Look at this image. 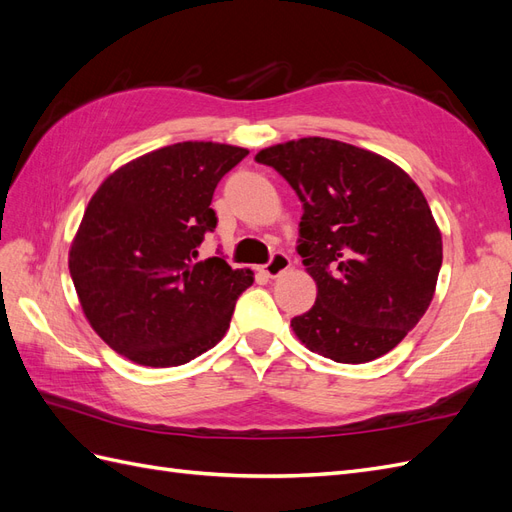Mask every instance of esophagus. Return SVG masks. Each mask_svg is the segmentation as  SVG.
Here are the masks:
<instances>
[{
    "label": "esophagus",
    "mask_w": 512,
    "mask_h": 512,
    "mask_svg": "<svg viewBox=\"0 0 512 512\" xmlns=\"http://www.w3.org/2000/svg\"><path fill=\"white\" fill-rule=\"evenodd\" d=\"M288 267H290V258L286 254H282V252H275L271 256V260L260 271L265 273L267 277H277V275H282Z\"/></svg>",
    "instance_id": "1"
}]
</instances>
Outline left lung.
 Listing matches in <instances>:
<instances>
[{"instance_id": "obj_1", "label": "left lung", "mask_w": 512, "mask_h": 512, "mask_svg": "<svg viewBox=\"0 0 512 512\" xmlns=\"http://www.w3.org/2000/svg\"><path fill=\"white\" fill-rule=\"evenodd\" d=\"M303 203L297 252L314 307L290 320L301 342L335 363L393 350L423 318L442 267V237L418 185L393 162L331 138L262 149Z\"/></svg>"}]
</instances>
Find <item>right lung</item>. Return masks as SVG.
<instances>
[{"label": "right lung", "mask_w": 512, "mask_h": 512, "mask_svg": "<svg viewBox=\"0 0 512 512\" xmlns=\"http://www.w3.org/2000/svg\"><path fill=\"white\" fill-rule=\"evenodd\" d=\"M247 149L177 143L132 160L91 196L70 247V275L94 331L147 367L190 363L220 342L250 269L198 260L218 218L220 179Z\"/></svg>", "instance_id": "right-lung-1"}]
</instances>
